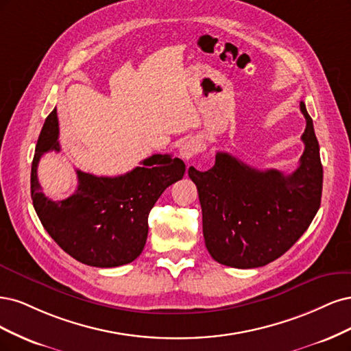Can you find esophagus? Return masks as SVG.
Returning <instances> with one entry per match:
<instances>
[{
  "label": "esophagus",
  "mask_w": 351,
  "mask_h": 351,
  "mask_svg": "<svg viewBox=\"0 0 351 351\" xmlns=\"http://www.w3.org/2000/svg\"><path fill=\"white\" fill-rule=\"evenodd\" d=\"M199 152V143L195 138H189L186 140L179 149V154L184 160H189Z\"/></svg>",
  "instance_id": "34e87169"
}]
</instances>
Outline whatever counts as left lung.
Wrapping results in <instances>:
<instances>
[{
  "instance_id": "obj_1",
  "label": "left lung",
  "mask_w": 351,
  "mask_h": 351,
  "mask_svg": "<svg viewBox=\"0 0 351 351\" xmlns=\"http://www.w3.org/2000/svg\"><path fill=\"white\" fill-rule=\"evenodd\" d=\"M304 152L295 172L258 171L219 152L207 172L189 167L202 208V233L210 255L233 268H256L287 252L306 232L322 195L319 144L306 106Z\"/></svg>"
}]
</instances>
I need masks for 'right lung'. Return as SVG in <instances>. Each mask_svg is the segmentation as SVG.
<instances>
[{
    "instance_id": "right-lung-1",
    "label": "right lung",
    "mask_w": 351,
    "mask_h": 351,
    "mask_svg": "<svg viewBox=\"0 0 351 351\" xmlns=\"http://www.w3.org/2000/svg\"><path fill=\"white\" fill-rule=\"evenodd\" d=\"M58 117L45 119L32 162L33 207L52 239L77 261L112 268L132 263L149 233V213L163 191L182 179L185 163L169 154H153L121 176H95L77 171L74 194L52 201L42 192L38 165L43 153L61 152Z\"/></svg>"
}]
</instances>
